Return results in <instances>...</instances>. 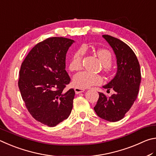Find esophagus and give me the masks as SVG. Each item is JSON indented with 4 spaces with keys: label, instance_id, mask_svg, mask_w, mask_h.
Listing matches in <instances>:
<instances>
[{
    "label": "esophagus",
    "instance_id": "34e87169",
    "mask_svg": "<svg viewBox=\"0 0 156 156\" xmlns=\"http://www.w3.org/2000/svg\"><path fill=\"white\" fill-rule=\"evenodd\" d=\"M75 91L76 94H80L81 92H83L85 91V89L84 88H75Z\"/></svg>",
    "mask_w": 156,
    "mask_h": 156
}]
</instances>
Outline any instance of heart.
<instances>
[{
  "label": "heart",
  "instance_id": "obj_1",
  "mask_svg": "<svg viewBox=\"0 0 156 156\" xmlns=\"http://www.w3.org/2000/svg\"><path fill=\"white\" fill-rule=\"evenodd\" d=\"M84 48H80L73 54L69 63V68L71 71H78L82 68V62ZM97 53L105 67L110 66L112 63V55L106 49H99ZM103 81L101 76L97 74L92 73L88 71H83L74 76L73 83L76 88H85L92 86L99 85Z\"/></svg>",
  "mask_w": 156,
  "mask_h": 156
}]
</instances>
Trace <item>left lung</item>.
I'll return each instance as SVG.
<instances>
[{
  "mask_svg": "<svg viewBox=\"0 0 156 156\" xmlns=\"http://www.w3.org/2000/svg\"><path fill=\"white\" fill-rule=\"evenodd\" d=\"M116 55L117 72L114 77L103 88L114 90L107 97L99 92V97L94 110L100 118L116 122L124 118L137 98L141 81L140 68L137 57L127 44L108 35H102Z\"/></svg>",
  "mask_w": 156,
  "mask_h": 156,
  "instance_id": "1",
  "label": "left lung"
}]
</instances>
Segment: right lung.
I'll use <instances>...</instances> for the list:
<instances>
[{
	"label": "right lung",
	"instance_id": "add662e5",
	"mask_svg": "<svg viewBox=\"0 0 156 156\" xmlns=\"http://www.w3.org/2000/svg\"><path fill=\"white\" fill-rule=\"evenodd\" d=\"M75 41L49 37L37 44L22 63L18 87L31 115L48 127L68 119L75 92L65 91L70 79L66 71V56Z\"/></svg>",
	"mask_w": 156,
	"mask_h": 156
}]
</instances>
